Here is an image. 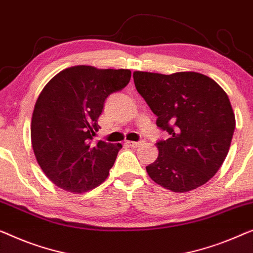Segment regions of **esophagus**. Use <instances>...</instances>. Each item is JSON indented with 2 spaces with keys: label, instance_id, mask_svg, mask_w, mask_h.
Instances as JSON below:
<instances>
[{
  "label": "esophagus",
  "instance_id": "34e87169",
  "mask_svg": "<svg viewBox=\"0 0 253 253\" xmlns=\"http://www.w3.org/2000/svg\"><path fill=\"white\" fill-rule=\"evenodd\" d=\"M141 144H142V141H127V145L131 146V147H133V148L139 147Z\"/></svg>",
  "mask_w": 253,
  "mask_h": 253
}]
</instances>
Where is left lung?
<instances>
[{
    "label": "left lung",
    "instance_id": "obj_1",
    "mask_svg": "<svg viewBox=\"0 0 253 253\" xmlns=\"http://www.w3.org/2000/svg\"><path fill=\"white\" fill-rule=\"evenodd\" d=\"M139 94L170 138L156 142L159 156L146 167L153 181L172 192L208 182L224 163L235 130L228 96L213 80L196 72L171 75L134 72Z\"/></svg>",
    "mask_w": 253,
    "mask_h": 253
}]
</instances>
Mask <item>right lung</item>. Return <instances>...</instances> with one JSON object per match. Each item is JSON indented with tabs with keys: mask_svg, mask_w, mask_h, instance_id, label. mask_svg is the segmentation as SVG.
<instances>
[{
	"mask_svg": "<svg viewBox=\"0 0 253 253\" xmlns=\"http://www.w3.org/2000/svg\"><path fill=\"white\" fill-rule=\"evenodd\" d=\"M129 69L73 66L50 80L32 116V146L39 166L58 187L81 194L106 180L122 145L93 137L106 98L126 86Z\"/></svg>",
	"mask_w": 253,
	"mask_h": 253,
	"instance_id": "add662e5",
	"label": "right lung"
}]
</instances>
